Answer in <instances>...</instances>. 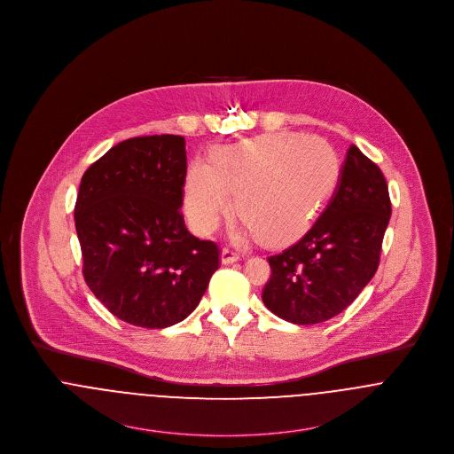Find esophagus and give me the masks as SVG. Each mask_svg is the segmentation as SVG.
<instances>
[{"mask_svg": "<svg viewBox=\"0 0 454 454\" xmlns=\"http://www.w3.org/2000/svg\"><path fill=\"white\" fill-rule=\"evenodd\" d=\"M220 258H222V263H223V265H229V263H234V262H238V260L241 258V254H239L238 251L231 249V247H223V249H222V254H220Z\"/></svg>", "mask_w": 454, "mask_h": 454, "instance_id": "esophagus-1", "label": "esophagus"}]
</instances>
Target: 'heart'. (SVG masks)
Instances as JSON below:
<instances>
[{
	"label": "heart",
	"mask_w": 454,
	"mask_h": 454,
	"mask_svg": "<svg viewBox=\"0 0 454 454\" xmlns=\"http://www.w3.org/2000/svg\"><path fill=\"white\" fill-rule=\"evenodd\" d=\"M340 158L316 135L263 133L220 147L211 165L196 161L185 180V209L207 234L234 207L247 231L283 245L303 234L328 203L340 180Z\"/></svg>",
	"instance_id": "heart-1"
}]
</instances>
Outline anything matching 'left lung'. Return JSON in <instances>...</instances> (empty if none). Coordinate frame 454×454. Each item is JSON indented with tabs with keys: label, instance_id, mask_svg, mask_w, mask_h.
Listing matches in <instances>:
<instances>
[{
	"label": "left lung",
	"instance_id": "1",
	"mask_svg": "<svg viewBox=\"0 0 454 454\" xmlns=\"http://www.w3.org/2000/svg\"><path fill=\"white\" fill-rule=\"evenodd\" d=\"M390 213L381 169L350 145L330 205L296 245L269 256L265 307L293 325L325 323L345 310L378 269Z\"/></svg>",
	"mask_w": 454,
	"mask_h": 454
}]
</instances>
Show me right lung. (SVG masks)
Segmentation results:
<instances>
[{"mask_svg": "<svg viewBox=\"0 0 454 454\" xmlns=\"http://www.w3.org/2000/svg\"><path fill=\"white\" fill-rule=\"evenodd\" d=\"M185 175L180 135L128 138L82 175L74 207L82 276L128 325L161 330L184 321L220 265L218 247L185 227Z\"/></svg>", "mask_w": 454, "mask_h": 454, "instance_id": "right-lung-1", "label": "right lung"}]
</instances>
